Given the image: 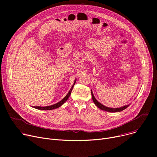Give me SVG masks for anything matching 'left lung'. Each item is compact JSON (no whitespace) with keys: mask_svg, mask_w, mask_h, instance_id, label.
<instances>
[{"mask_svg":"<svg viewBox=\"0 0 157 157\" xmlns=\"http://www.w3.org/2000/svg\"><path fill=\"white\" fill-rule=\"evenodd\" d=\"M91 94H92V100L94 102V104L98 107V108L101 109V110H103V111H108V112H111V113H115V112H120L123 110L127 108H128V107L130 105V104L128 105H124L123 107H121V108H108V107H106L104 105H102V104H101L99 102L97 101L96 100V98H95L94 95V94L92 92V90H91Z\"/></svg>","mask_w":157,"mask_h":157,"instance_id":"1","label":"left lung"}]
</instances>
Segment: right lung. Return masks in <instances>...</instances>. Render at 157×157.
Returning <instances> with one entry per match:
<instances>
[{"mask_svg":"<svg viewBox=\"0 0 157 157\" xmlns=\"http://www.w3.org/2000/svg\"><path fill=\"white\" fill-rule=\"evenodd\" d=\"M75 83H76V80L74 81V85H72V86L71 87V90H69V93L60 102H59L55 104L52 105H48V106H45V107H40V106H36H36H34V108H36V109H40V110H52V109H56L58 108H59V107H60L63 104H64L65 102L69 98V96H70V95L71 94L72 90V88L74 87V84H75Z\"/></svg>","mask_w":157,"mask_h":157,"instance_id":"1","label":"right lung"}]
</instances>
